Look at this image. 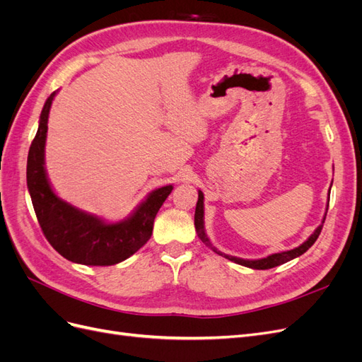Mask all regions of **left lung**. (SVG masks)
<instances>
[{"label": "left lung", "mask_w": 362, "mask_h": 362, "mask_svg": "<svg viewBox=\"0 0 362 362\" xmlns=\"http://www.w3.org/2000/svg\"><path fill=\"white\" fill-rule=\"evenodd\" d=\"M198 202H196V211H194V228H196V233H198V237L202 240V243H205L208 247H211L216 254L225 257L229 261H234L240 266H245V267H250V269H255V270H266V269H272V267H276L284 264V262H287L293 258H298L302 254H305L306 250H308L314 243L315 240L319 238L320 233H322V228L325 223V217H323V222L322 225L317 226L315 231L310 235V238L303 242L300 246L294 247L291 250H286V252H279V254H272L266 258H261V259H243V258H237V257H231V255H226L222 254V252H218L216 247L211 246L210 240H208L206 234H205V228H204V193L201 190H198ZM329 206V205H327ZM327 211V210H326Z\"/></svg>", "instance_id": "1"}]
</instances>
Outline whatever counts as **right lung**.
<instances>
[{"label":"right lung","mask_w":362,"mask_h":362,"mask_svg":"<svg viewBox=\"0 0 362 362\" xmlns=\"http://www.w3.org/2000/svg\"><path fill=\"white\" fill-rule=\"evenodd\" d=\"M56 92L42 108L37 133L27 160V187L39 225L49 245L62 257L84 266H113L127 259L151 238L154 218L173 185L151 192L129 217L107 223L101 217L84 213L54 193L45 170L48 116Z\"/></svg>","instance_id":"add662e5"}]
</instances>
